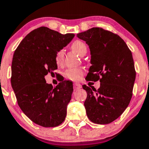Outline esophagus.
<instances>
[{
	"instance_id": "esophagus-1",
	"label": "esophagus",
	"mask_w": 149,
	"mask_h": 149,
	"mask_svg": "<svg viewBox=\"0 0 149 149\" xmlns=\"http://www.w3.org/2000/svg\"><path fill=\"white\" fill-rule=\"evenodd\" d=\"M81 85L79 83H75L73 84V89H74V90H78V89H81Z\"/></svg>"
}]
</instances>
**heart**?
I'll return each instance as SVG.
<instances>
[{
    "mask_svg": "<svg viewBox=\"0 0 149 149\" xmlns=\"http://www.w3.org/2000/svg\"><path fill=\"white\" fill-rule=\"evenodd\" d=\"M70 48L73 52L77 53L80 56L84 55L87 50L86 44L80 40H76L73 41L71 44ZM63 59H64V52L63 49L58 50L55 54L56 63L58 65L62 64ZM84 75V69L83 68H69L65 70L64 73L65 77L67 78L69 80L73 81H78L81 80Z\"/></svg>",
    "mask_w": 149,
    "mask_h": 149,
    "instance_id": "heart-1",
    "label": "heart"
}]
</instances>
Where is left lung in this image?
Instances as JSON below:
<instances>
[{"instance_id": "obj_1", "label": "left lung", "mask_w": 149, "mask_h": 149, "mask_svg": "<svg viewBox=\"0 0 149 149\" xmlns=\"http://www.w3.org/2000/svg\"><path fill=\"white\" fill-rule=\"evenodd\" d=\"M77 36L90 49L92 65L86 80L100 82L97 90L83 85L86 115L94 123L107 125L122 114L132 98L136 76L132 52L120 36L101 27Z\"/></svg>"}]
</instances>
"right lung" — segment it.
Wrapping results in <instances>:
<instances>
[{
  "label": "right lung",
  "instance_id": "1",
  "mask_svg": "<svg viewBox=\"0 0 149 149\" xmlns=\"http://www.w3.org/2000/svg\"><path fill=\"white\" fill-rule=\"evenodd\" d=\"M75 36L40 27L23 38L14 52L11 83L23 113L34 123L54 127L64 122L71 100L73 83L63 81L53 87L45 76L57 69L55 54Z\"/></svg>",
  "mask_w": 149,
  "mask_h": 149
}]
</instances>
